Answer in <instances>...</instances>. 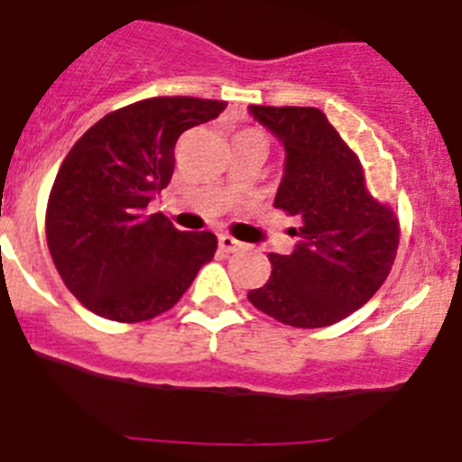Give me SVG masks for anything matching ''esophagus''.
Segmentation results:
<instances>
[{"label":"esophagus","instance_id":"obj_1","mask_svg":"<svg viewBox=\"0 0 462 462\" xmlns=\"http://www.w3.org/2000/svg\"><path fill=\"white\" fill-rule=\"evenodd\" d=\"M240 247H243V243H238V240L231 238V236H226V234L219 236V250L226 252V254H231V252H238Z\"/></svg>","mask_w":462,"mask_h":462}]
</instances>
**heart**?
I'll use <instances>...</instances> for the list:
<instances>
[{
  "label": "heart",
  "instance_id": "obj_1",
  "mask_svg": "<svg viewBox=\"0 0 462 462\" xmlns=\"http://www.w3.org/2000/svg\"><path fill=\"white\" fill-rule=\"evenodd\" d=\"M245 134H254V136H261V134H256V132H245ZM261 138H263V136H261Z\"/></svg>",
  "mask_w": 462,
  "mask_h": 462
}]
</instances>
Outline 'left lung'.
Returning a JSON list of instances; mask_svg holds the SVG:
<instances>
[{
    "label": "left lung",
    "mask_w": 462,
    "mask_h": 462,
    "mask_svg": "<svg viewBox=\"0 0 462 462\" xmlns=\"http://www.w3.org/2000/svg\"><path fill=\"white\" fill-rule=\"evenodd\" d=\"M284 148L275 208L298 215L291 254H268L273 273L250 303L296 328H321L365 305L398 252L393 210L365 189L361 162L319 108L250 106Z\"/></svg>",
    "instance_id": "left-lung-1"
}]
</instances>
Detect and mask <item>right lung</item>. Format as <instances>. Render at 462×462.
Returning a JSON list of instances; mask_svg holds the SVG:
<instances>
[{
    "label": "right lung",
    "instance_id": "obj_1",
    "mask_svg": "<svg viewBox=\"0 0 462 462\" xmlns=\"http://www.w3.org/2000/svg\"><path fill=\"white\" fill-rule=\"evenodd\" d=\"M224 101L154 97L108 113L80 136L48 199V250L69 291L110 321L173 308L217 250L210 231H178L145 208L171 182L182 132Z\"/></svg>",
    "mask_w": 462,
    "mask_h": 462
}]
</instances>
